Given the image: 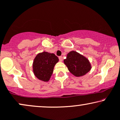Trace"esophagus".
Masks as SVG:
<instances>
[{"instance_id": "esophagus-1", "label": "esophagus", "mask_w": 120, "mask_h": 120, "mask_svg": "<svg viewBox=\"0 0 120 120\" xmlns=\"http://www.w3.org/2000/svg\"><path fill=\"white\" fill-rule=\"evenodd\" d=\"M59 60H60V61H62L63 60V57L61 56L59 57Z\"/></svg>"}]
</instances>
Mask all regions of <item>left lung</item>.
I'll list each match as a JSON object with an SVG mask.
<instances>
[{"label":"left lung","mask_w":120,"mask_h":120,"mask_svg":"<svg viewBox=\"0 0 120 120\" xmlns=\"http://www.w3.org/2000/svg\"><path fill=\"white\" fill-rule=\"evenodd\" d=\"M64 62L70 72L76 77L85 75L91 69L89 60L75 51L68 53Z\"/></svg>","instance_id":"left-lung-1"}]
</instances>
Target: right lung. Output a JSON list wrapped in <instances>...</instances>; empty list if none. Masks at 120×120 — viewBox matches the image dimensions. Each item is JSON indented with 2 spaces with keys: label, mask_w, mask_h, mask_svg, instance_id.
I'll use <instances>...</instances> for the list:
<instances>
[{
  "label": "right lung",
  "mask_w": 120,
  "mask_h": 120,
  "mask_svg": "<svg viewBox=\"0 0 120 120\" xmlns=\"http://www.w3.org/2000/svg\"><path fill=\"white\" fill-rule=\"evenodd\" d=\"M58 61V57L54 54L45 51L39 53L33 61V69L35 76L41 81L48 82L52 75L54 66Z\"/></svg>",
  "instance_id": "add662e5"
}]
</instances>
